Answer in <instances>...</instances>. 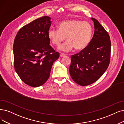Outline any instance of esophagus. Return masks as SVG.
<instances>
[{
  "label": "esophagus",
  "mask_w": 124,
  "mask_h": 124,
  "mask_svg": "<svg viewBox=\"0 0 124 124\" xmlns=\"http://www.w3.org/2000/svg\"><path fill=\"white\" fill-rule=\"evenodd\" d=\"M66 56V55L65 54H63V53H61V54H60V56L61 57H65V56Z\"/></svg>",
  "instance_id": "34e87169"
}]
</instances>
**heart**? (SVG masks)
<instances>
[{
  "mask_svg": "<svg viewBox=\"0 0 124 124\" xmlns=\"http://www.w3.org/2000/svg\"><path fill=\"white\" fill-rule=\"evenodd\" d=\"M58 29L50 28L48 31V37L53 45L59 46L61 43L67 41L59 47L61 50L68 52L75 48L81 50L90 44L93 28L87 22L72 19L63 21L58 24Z\"/></svg>",
  "mask_w": 124,
  "mask_h": 124,
  "instance_id": "1",
  "label": "heart"
}]
</instances>
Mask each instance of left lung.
<instances>
[{
	"instance_id": "left-lung-1",
	"label": "left lung",
	"mask_w": 124,
	"mask_h": 124,
	"mask_svg": "<svg viewBox=\"0 0 124 124\" xmlns=\"http://www.w3.org/2000/svg\"><path fill=\"white\" fill-rule=\"evenodd\" d=\"M95 32L88 46L71 56L69 72L78 85L86 86L98 80L107 70L110 61L109 35L96 19L92 18Z\"/></svg>"
}]
</instances>
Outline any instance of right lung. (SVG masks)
<instances>
[{
  "instance_id": "obj_1",
  "label": "right lung",
  "mask_w": 124,
  "mask_h": 124,
  "mask_svg": "<svg viewBox=\"0 0 124 124\" xmlns=\"http://www.w3.org/2000/svg\"><path fill=\"white\" fill-rule=\"evenodd\" d=\"M50 20L45 16L25 25L14 39L15 70L23 82L32 87H39L47 81L53 63L59 56L49 45Z\"/></svg>"
}]
</instances>
